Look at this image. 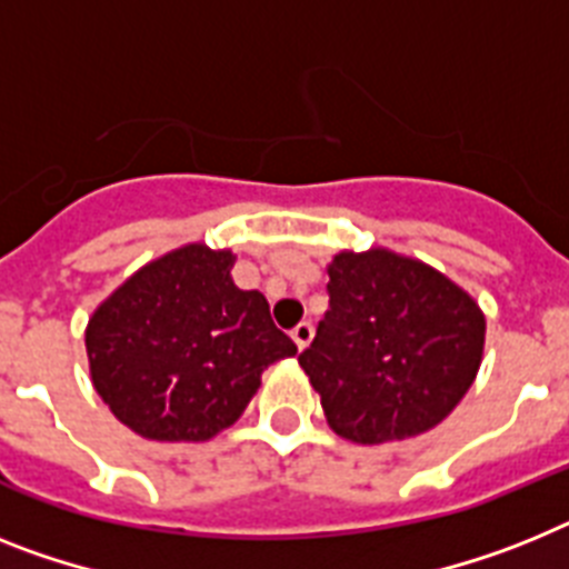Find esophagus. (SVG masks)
<instances>
[{"label": "esophagus", "mask_w": 569, "mask_h": 569, "mask_svg": "<svg viewBox=\"0 0 569 569\" xmlns=\"http://www.w3.org/2000/svg\"><path fill=\"white\" fill-rule=\"evenodd\" d=\"M312 336H315V327L309 321H300L298 327L292 329V338H295V343H298V350H307L309 341H312Z\"/></svg>", "instance_id": "34e87169"}]
</instances>
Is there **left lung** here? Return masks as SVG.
Returning <instances> with one entry per match:
<instances>
[{"mask_svg":"<svg viewBox=\"0 0 569 569\" xmlns=\"http://www.w3.org/2000/svg\"><path fill=\"white\" fill-rule=\"evenodd\" d=\"M329 312L298 361L341 437L379 446L417 437L457 408L480 367L486 318L425 262L341 251Z\"/></svg>","mask_w":569,"mask_h":569,"instance_id":"left-lung-1","label":"left lung"}]
</instances>
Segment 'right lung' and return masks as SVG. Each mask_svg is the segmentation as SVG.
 Here are the masks:
<instances>
[{
    "mask_svg": "<svg viewBox=\"0 0 569 569\" xmlns=\"http://www.w3.org/2000/svg\"><path fill=\"white\" fill-rule=\"evenodd\" d=\"M231 251L184 246L109 295L86 329L100 399L127 428L199 442L237 422L262 370L298 352L269 300L231 280Z\"/></svg>",
    "mask_w": 569,
    "mask_h": 569,
    "instance_id": "1",
    "label": "right lung"
}]
</instances>
